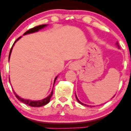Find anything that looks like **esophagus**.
I'll return each mask as SVG.
<instances>
[{"label":"esophagus","instance_id":"obj_1","mask_svg":"<svg viewBox=\"0 0 131 131\" xmlns=\"http://www.w3.org/2000/svg\"><path fill=\"white\" fill-rule=\"evenodd\" d=\"M69 68H70V69H74L75 68H76V66H75L74 64L71 63V64H70V66H69Z\"/></svg>","mask_w":131,"mask_h":131}]
</instances>
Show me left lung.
<instances>
[{
    "instance_id": "obj_1",
    "label": "left lung",
    "mask_w": 131,
    "mask_h": 131,
    "mask_svg": "<svg viewBox=\"0 0 131 131\" xmlns=\"http://www.w3.org/2000/svg\"><path fill=\"white\" fill-rule=\"evenodd\" d=\"M116 46L118 47V48H119H119H120V46H119V43H118V42H116ZM76 99H77L78 102H79V103H80V104H81V105H85V104H83V103H82V102H81L80 101H79V100H78V99L77 96H76ZM86 106H88V105H86Z\"/></svg>"
}]
</instances>
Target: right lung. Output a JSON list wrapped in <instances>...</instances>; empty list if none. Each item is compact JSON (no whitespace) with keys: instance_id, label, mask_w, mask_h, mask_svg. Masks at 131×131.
Returning a JSON list of instances; mask_svg holds the SVG:
<instances>
[{"instance_id":"obj_1","label":"right lung","mask_w":131,"mask_h":131,"mask_svg":"<svg viewBox=\"0 0 131 131\" xmlns=\"http://www.w3.org/2000/svg\"><path fill=\"white\" fill-rule=\"evenodd\" d=\"M47 25H39V26H37L34 27V28H31V29H30L28 30V31H27L26 32H25V34H24V35H25V34H30V33H32V32H37V31H38L39 29H42V28H44V27H46V26H47ZM19 38H21V37H19V38H18L17 39H16V41L14 43H13V46H14L15 43L17 41V40L19 39ZM13 46L12 47L11 50H10V53H9V57H8V60L10 59V54H11ZM57 77H58V76H57V77L55 78V81H54V83H55V81H56ZM13 92H14L15 95V96H16V98L18 99L19 101H21V102H23V103H25V104H26V105H29V106H33V107H39V106H43V105H46V104H47V103H49V102H50V100L51 97H52V94H53V90H52V92L50 93V94L47 97H46V99H43V100H38V101H34V100H26V99H22V98H21V97H19L18 95H17L16 94V93L14 91H13Z\"/></svg>"}]
</instances>
